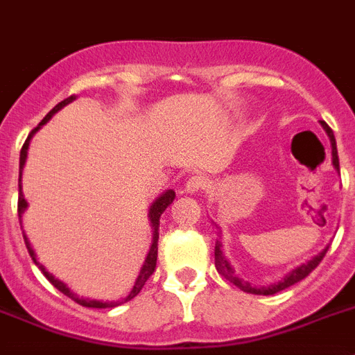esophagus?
Returning a JSON list of instances; mask_svg holds the SVG:
<instances>
[{"label": "esophagus", "mask_w": 355, "mask_h": 355, "mask_svg": "<svg viewBox=\"0 0 355 355\" xmlns=\"http://www.w3.org/2000/svg\"><path fill=\"white\" fill-rule=\"evenodd\" d=\"M208 187V180L202 178V175H192L189 178V181L184 183V192L187 193H198L201 190H205Z\"/></svg>", "instance_id": "1"}]
</instances>
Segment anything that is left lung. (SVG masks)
<instances>
[{
    "label": "left lung",
    "mask_w": 355,
    "mask_h": 355,
    "mask_svg": "<svg viewBox=\"0 0 355 355\" xmlns=\"http://www.w3.org/2000/svg\"><path fill=\"white\" fill-rule=\"evenodd\" d=\"M323 127V131L327 132V136H329L330 140V147H332V165H334L336 171L339 172V157H338V147H336V138H334V132H332V129H330L329 125H327L325 122H320ZM215 224V223H214ZM215 228L219 230L220 233V228L215 224ZM327 250H329V246L323 248L318 255L311 257V259L307 260V262H304V264L296 266L293 271H289L286 275V277L282 278V280L275 282V284H269V286H253V284H250V282L242 280V278L237 277V272H235V268L232 266V262L228 260V257L224 255L223 251V242L217 239V242H215V268H217V271L223 275L226 280H230L233 284V286H237L239 289L244 291V293H250V295H262V296H269V295H275V293H280V291L287 289V287L295 286V284H298L300 280H304L305 277H307L309 272L313 271L314 268H316L320 262L323 260V257H325Z\"/></svg>",
    "instance_id": "left-lung-1"
}]
</instances>
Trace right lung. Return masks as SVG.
Instances as JSON below:
<instances>
[{
  "instance_id": "right-lung-1",
  "label": "right lung",
  "mask_w": 355,
  "mask_h": 355,
  "mask_svg": "<svg viewBox=\"0 0 355 355\" xmlns=\"http://www.w3.org/2000/svg\"><path fill=\"white\" fill-rule=\"evenodd\" d=\"M77 98V96H69V98H64L62 102H59V104L55 105V107L51 109L50 113L46 114V116L42 118L41 122H39V125L33 129L32 132L28 135V138H26L25 145H23V148H21V154H19V201H17V214H19V223H21V230H23V214H25V210L28 208V201L25 199V193H23V184H21V175H23V168H25V163H26V157H28V147H30V141H32L33 135L41 129L42 125L46 122H50V118L53 116L55 113H59L60 109L64 107V105L71 104L73 100ZM175 199V192L172 189L165 190L163 193H159L156 199H154L153 202H150V207H148V223H150V228H153V244H150V248H148V253L147 257H145L144 260V266L140 268V272H138V277H136L135 280V286H132V289L129 291V295L123 296V298L120 300H114V302H107V300H93V298H84V296H78L75 291H71L68 287V284L62 280H59V278L53 275V272L48 271L44 266L39 262L37 255H35V250L32 248V242L28 241V237H26L25 230H23V237H25V244H26V250H28L30 257H32L33 264L39 266V269L42 271V275L48 278V280L51 282V286H55L57 289L62 293V295H66L68 298H71L73 302H77V304H80L83 307H91V309H113V307H118V305L125 304V302H129V300L135 298L138 293L141 291V287L145 286V282L148 280V277L154 272V268H156V260H157V239H159V217H162L163 211L166 210V207L168 205H172V201Z\"/></svg>"
}]
</instances>
